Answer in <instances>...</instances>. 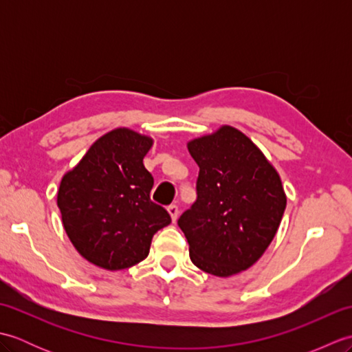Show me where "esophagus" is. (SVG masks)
Masks as SVG:
<instances>
[{"label": "esophagus", "mask_w": 352, "mask_h": 352, "mask_svg": "<svg viewBox=\"0 0 352 352\" xmlns=\"http://www.w3.org/2000/svg\"><path fill=\"white\" fill-rule=\"evenodd\" d=\"M168 213H169V216H170L172 222H175L177 218H178V207H177V206H169V207H168Z\"/></svg>", "instance_id": "34e87169"}]
</instances>
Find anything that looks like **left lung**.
Masks as SVG:
<instances>
[{
  "mask_svg": "<svg viewBox=\"0 0 352 352\" xmlns=\"http://www.w3.org/2000/svg\"><path fill=\"white\" fill-rule=\"evenodd\" d=\"M199 166L198 198L178 227L192 263L221 278L243 272L263 256L280 227L286 192L261 149L231 125L188 142Z\"/></svg>",
  "mask_w": 352,
  "mask_h": 352,
  "instance_id": "obj_1",
  "label": "left lung"
}]
</instances>
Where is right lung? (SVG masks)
I'll return each instance as SVG.
<instances>
[{"label": "right lung", "mask_w": 352, "mask_h": 352, "mask_svg": "<svg viewBox=\"0 0 352 352\" xmlns=\"http://www.w3.org/2000/svg\"><path fill=\"white\" fill-rule=\"evenodd\" d=\"M154 144L126 126L96 139L63 175L57 190L63 228L80 256L121 271L148 257L153 236L170 216L149 198L153 175L144 157Z\"/></svg>", "instance_id": "add662e5"}]
</instances>
